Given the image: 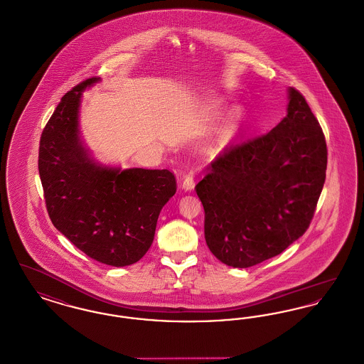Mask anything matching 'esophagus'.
<instances>
[{
	"mask_svg": "<svg viewBox=\"0 0 364 364\" xmlns=\"http://www.w3.org/2000/svg\"><path fill=\"white\" fill-rule=\"evenodd\" d=\"M182 189H185L186 191H191L194 189V178H193L191 173L185 175L183 182H182Z\"/></svg>",
	"mask_w": 364,
	"mask_h": 364,
	"instance_id": "1",
	"label": "esophagus"
}]
</instances>
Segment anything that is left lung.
I'll list each match as a JSON object with an SVG mask.
<instances>
[{"instance_id":"1","label":"left lung","mask_w":364,"mask_h":364,"mask_svg":"<svg viewBox=\"0 0 364 364\" xmlns=\"http://www.w3.org/2000/svg\"><path fill=\"white\" fill-rule=\"evenodd\" d=\"M287 117L270 132L231 145L196 185L209 250L250 268L306 232L326 178L323 132L304 96L288 90Z\"/></svg>"}]
</instances>
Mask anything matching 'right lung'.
<instances>
[{
  "mask_svg": "<svg viewBox=\"0 0 364 364\" xmlns=\"http://www.w3.org/2000/svg\"><path fill=\"white\" fill-rule=\"evenodd\" d=\"M99 80H84L63 95L42 132L38 168L54 227L90 258L127 267L151 247L176 181L168 170H121L90 156L80 140V100Z\"/></svg>",
  "mask_w": 364,
  "mask_h": 364,
  "instance_id": "1",
  "label": "right lung"
}]
</instances>
